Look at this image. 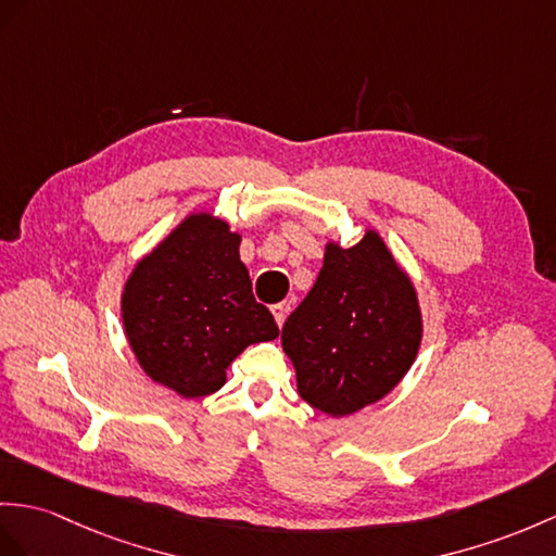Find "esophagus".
<instances>
[{
    "label": "esophagus",
    "instance_id": "obj_1",
    "mask_svg": "<svg viewBox=\"0 0 556 556\" xmlns=\"http://www.w3.org/2000/svg\"><path fill=\"white\" fill-rule=\"evenodd\" d=\"M288 311H290V304H288V302H280V304H274V306H270V314H274V318H276V323H278V325L286 323V318H288Z\"/></svg>",
    "mask_w": 556,
    "mask_h": 556
}]
</instances>
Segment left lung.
Instances as JSON below:
<instances>
[{"mask_svg": "<svg viewBox=\"0 0 556 556\" xmlns=\"http://www.w3.org/2000/svg\"><path fill=\"white\" fill-rule=\"evenodd\" d=\"M280 340L311 408L356 413L387 396L417 356L422 316L413 282L375 231L346 250L330 242Z\"/></svg>", "mask_w": 556, "mask_h": 556, "instance_id": "obj_1", "label": "left lung"}]
</instances>
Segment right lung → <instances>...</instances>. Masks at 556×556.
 <instances>
[{"label":"right lung","instance_id":"obj_1","mask_svg":"<svg viewBox=\"0 0 556 556\" xmlns=\"http://www.w3.org/2000/svg\"><path fill=\"white\" fill-rule=\"evenodd\" d=\"M240 236L210 214H191L131 270L122 320L151 380L184 399L214 394L242 349L278 337L254 300Z\"/></svg>","mask_w":556,"mask_h":556}]
</instances>
